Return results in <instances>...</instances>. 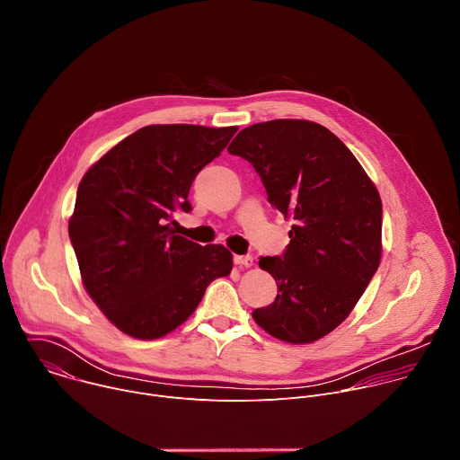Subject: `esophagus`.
Here are the masks:
<instances>
[{
	"label": "esophagus",
	"mask_w": 460,
	"mask_h": 460,
	"mask_svg": "<svg viewBox=\"0 0 460 460\" xmlns=\"http://www.w3.org/2000/svg\"><path fill=\"white\" fill-rule=\"evenodd\" d=\"M234 264L240 268H251L252 266V256L251 254H236L234 258Z\"/></svg>",
	"instance_id": "esophagus-1"
}]
</instances>
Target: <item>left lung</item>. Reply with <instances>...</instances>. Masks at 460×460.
<instances>
[{
  "mask_svg": "<svg viewBox=\"0 0 460 460\" xmlns=\"http://www.w3.org/2000/svg\"><path fill=\"white\" fill-rule=\"evenodd\" d=\"M227 151L254 167L270 204L295 222L284 254L258 261L279 295L252 318L279 341L314 342L348 318L378 270L380 194L353 153L314 121L254 123Z\"/></svg>",
  "mask_w": 460,
  "mask_h": 460,
  "instance_id": "1",
  "label": "left lung"
}]
</instances>
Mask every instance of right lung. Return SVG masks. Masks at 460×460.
I'll use <instances>...</instances> for the list:
<instances>
[{
  "instance_id": "obj_1",
  "label": "right lung",
  "mask_w": 460,
  "mask_h": 460,
  "mask_svg": "<svg viewBox=\"0 0 460 460\" xmlns=\"http://www.w3.org/2000/svg\"><path fill=\"white\" fill-rule=\"evenodd\" d=\"M238 127L147 125L103 155L78 185L69 236L84 286L125 335L165 337L199 307L208 286L233 270L224 245L176 234L190 211L192 180Z\"/></svg>"
}]
</instances>
